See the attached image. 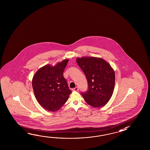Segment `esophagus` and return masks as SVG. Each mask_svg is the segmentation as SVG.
<instances>
[{
  "mask_svg": "<svg viewBox=\"0 0 150 150\" xmlns=\"http://www.w3.org/2000/svg\"><path fill=\"white\" fill-rule=\"evenodd\" d=\"M78 90H79V88H78V87H76L73 89V91H78Z\"/></svg>",
  "mask_w": 150,
  "mask_h": 150,
  "instance_id": "obj_1",
  "label": "esophagus"
}]
</instances>
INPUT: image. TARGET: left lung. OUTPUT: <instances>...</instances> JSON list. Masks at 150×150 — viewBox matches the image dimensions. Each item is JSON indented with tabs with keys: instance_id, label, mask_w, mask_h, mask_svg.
Returning a JSON list of instances; mask_svg holds the SVG:
<instances>
[{
	"instance_id": "1",
	"label": "left lung",
	"mask_w": 150,
	"mask_h": 150,
	"mask_svg": "<svg viewBox=\"0 0 150 150\" xmlns=\"http://www.w3.org/2000/svg\"><path fill=\"white\" fill-rule=\"evenodd\" d=\"M76 63L87 80L88 88L80 94L88 105L100 107L108 102L114 92L115 72L111 66L100 58H78Z\"/></svg>"
}]
</instances>
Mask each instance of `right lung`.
<instances>
[{
    "instance_id": "1",
    "label": "right lung",
    "mask_w": 150,
    "mask_h": 150,
    "mask_svg": "<svg viewBox=\"0 0 150 150\" xmlns=\"http://www.w3.org/2000/svg\"><path fill=\"white\" fill-rule=\"evenodd\" d=\"M68 61L64 60L54 67L45 65L33 76L32 86L35 98L39 104L49 111L59 110L72 92L63 76Z\"/></svg>"
}]
</instances>
